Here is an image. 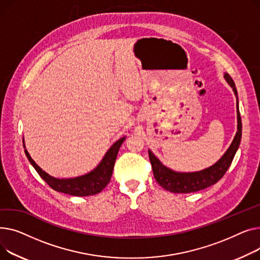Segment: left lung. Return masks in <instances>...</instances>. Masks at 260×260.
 <instances>
[{"label": "left lung", "instance_id": "obj_1", "mask_svg": "<svg viewBox=\"0 0 260 260\" xmlns=\"http://www.w3.org/2000/svg\"><path fill=\"white\" fill-rule=\"evenodd\" d=\"M224 79L232 88L235 95L237 96V90L232 78L228 73H224ZM237 132L234 140L229 147L223 156L212 167L200 172L192 173H177L165 167L149 150V158L151 161L152 170H153L154 177L158 184L166 190L173 193H191L203 189H206L222 178L229 167L231 166L232 160L235 156L236 151L239 147L241 140V118L238 110L237 102Z\"/></svg>", "mask_w": 260, "mask_h": 260}]
</instances>
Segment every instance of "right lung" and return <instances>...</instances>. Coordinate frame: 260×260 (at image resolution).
<instances>
[{
  "instance_id": "add662e5",
  "label": "right lung",
  "mask_w": 260,
  "mask_h": 260,
  "mask_svg": "<svg viewBox=\"0 0 260 260\" xmlns=\"http://www.w3.org/2000/svg\"><path fill=\"white\" fill-rule=\"evenodd\" d=\"M124 141L125 137L118 140L115 144H113L109 151L106 153L101 164L92 172L80 177L68 179H58L48 175L41 169L31 157H30L27 150H25V154L29 159L30 164L35 167V169L37 170L39 175L47 182L48 186L51 187L53 190L73 196H89L100 193L109 184L119 147L124 143Z\"/></svg>"
}]
</instances>
